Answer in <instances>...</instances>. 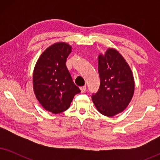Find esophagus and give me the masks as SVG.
<instances>
[{
    "mask_svg": "<svg viewBox=\"0 0 160 160\" xmlns=\"http://www.w3.org/2000/svg\"><path fill=\"white\" fill-rule=\"evenodd\" d=\"M80 89H81V92L84 93V92H85V91H86L87 87L86 86H83L82 87H80Z\"/></svg>",
    "mask_w": 160,
    "mask_h": 160,
    "instance_id": "esophagus-1",
    "label": "esophagus"
}]
</instances>
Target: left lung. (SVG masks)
Listing matches in <instances>:
<instances>
[{
    "mask_svg": "<svg viewBox=\"0 0 160 160\" xmlns=\"http://www.w3.org/2000/svg\"><path fill=\"white\" fill-rule=\"evenodd\" d=\"M100 88L92 96L97 108L106 117L121 113L132 100L135 82L130 66L119 52L113 48L98 56Z\"/></svg>",
    "mask_w": 160,
    "mask_h": 160,
    "instance_id": "8db88e82",
    "label": "left lung"
}]
</instances>
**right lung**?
Masks as SVG:
<instances>
[{
  "mask_svg": "<svg viewBox=\"0 0 160 160\" xmlns=\"http://www.w3.org/2000/svg\"><path fill=\"white\" fill-rule=\"evenodd\" d=\"M71 46L55 43L47 48L37 61L32 76L36 97L45 110L60 113L70 107L74 95L80 92L65 62Z\"/></svg>",
  "mask_w": 160,
  "mask_h": 160,
  "instance_id": "right-lung-1",
  "label": "right lung"
}]
</instances>
